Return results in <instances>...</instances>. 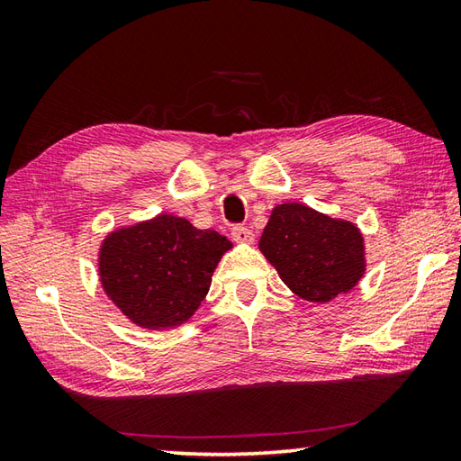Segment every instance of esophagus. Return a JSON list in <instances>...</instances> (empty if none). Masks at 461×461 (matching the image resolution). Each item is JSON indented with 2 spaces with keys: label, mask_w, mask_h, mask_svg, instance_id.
Segmentation results:
<instances>
[{
  "label": "esophagus",
  "mask_w": 461,
  "mask_h": 461,
  "mask_svg": "<svg viewBox=\"0 0 461 461\" xmlns=\"http://www.w3.org/2000/svg\"><path fill=\"white\" fill-rule=\"evenodd\" d=\"M231 238H233V241H238V243H246V246H249V243H253V231L251 230H248V228H243V225H236V228L231 230Z\"/></svg>",
  "instance_id": "1"
}]
</instances>
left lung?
Segmentation results:
<instances>
[{
	"label": "left lung",
	"mask_w": 461,
	"mask_h": 461,
	"mask_svg": "<svg viewBox=\"0 0 461 461\" xmlns=\"http://www.w3.org/2000/svg\"><path fill=\"white\" fill-rule=\"evenodd\" d=\"M259 251L281 281L309 303H329L355 289L366 273L365 236L357 223L299 202L277 203Z\"/></svg>",
	"instance_id": "left-lung-1"
}]
</instances>
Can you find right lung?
Returning <instances> with one entry per match:
<instances>
[{"mask_svg": "<svg viewBox=\"0 0 461 461\" xmlns=\"http://www.w3.org/2000/svg\"><path fill=\"white\" fill-rule=\"evenodd\" d=\"M231 248L218 231L158 213L106 233L96 267L104 295L132 325L164 330L184 325L198 311Z\"/></svg>", "mask_w": 461, "mask_h": 461, "instance_id": "add662e5", "label": "right lung"}]
</instances>
